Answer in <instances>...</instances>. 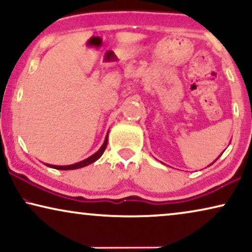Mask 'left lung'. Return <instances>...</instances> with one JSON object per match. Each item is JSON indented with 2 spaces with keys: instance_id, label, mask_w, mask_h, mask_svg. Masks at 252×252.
Returning <instances> with one entry per match:
<instances>
[{
  "instance_id": "1",
  "label": "left lung",
  "mask_w": 252,
  "mask_h": 252,
  "mask_svg": "<svg viewBox=\"0 0 252 252\" xmlns=\"http://www.w3.org/2000/svg\"><path fill=\"white\" fill-rule=\"evenodd\" d=\"M217 159H218V158H217ZM217 159H216V160H217ZM213 163H215V161H213ZM209 166H210V165H209Z\"/></svg>"
}]
</instances>
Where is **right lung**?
Wrapping results in <instances>:
<instances>
[{
  "label": "right lung",
  "instance_id": "right-lung-1",
  "mask_svg": "<svg viewBox=\"0 0 252 252\" xmlns=\"http://www.w3.org/2000/svg\"><path fill=\"white\" fill-rule=\"evenodd\" d=\"M108 134H106V136H105L104 143L102 144V147L99 148V150L97 151V153H95L94 155H92V156L88 157L87 159L81 160V161H79V163H75V164H72V165H66V166H56V165H49V164H46V165H47V166H49V167L56 168V170H75V168H80V167L87 166V165L94 163V161L97 160L98 158L102 156L103 153H104V150H105V148H106V144H108Z\"/></svg>",
  "mask_w": 252,
  "mask_h": 252
}]
</instances>
